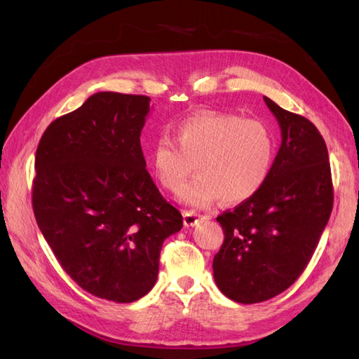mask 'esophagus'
<instances>
[{
  "label": "esophagus",
  "mask_w": 359,
  "mask_h": 359,
  "mask_svg": "<svg viewBox=\"0 0 359 359\" xmlns=\"http://www.w3.org/2000/svg\"><path fill=\"white\" fill-rule=\"evenodd\" d=\"M201 215H197L196 211H184V224L185 226H194L199 220Z\"/></svg>",
  "instance_id": "esophagus-1"
}]
</instances>
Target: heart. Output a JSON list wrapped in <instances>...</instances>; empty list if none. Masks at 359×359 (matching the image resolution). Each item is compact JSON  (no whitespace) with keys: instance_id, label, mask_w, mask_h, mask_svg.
<instances>
[{"instance_id":"b5f03b06","label":"heart","mask_w":359,"mask_h":359,"mask_svg":"<svg viewBox=\"0 0 359 359\" xmlns=\"http://www.w3.org/2000/svg\"><path fill=\"white\" fill-rule=\"evenodd\" d=\"M276 156L278 137L269 125L228 112L180 120L174 139L157 137L149 152L152 171L170 191H177L196 163L200 175L179 191V199L196 208L251 199L270 179Z\"/></svg>"}]
</instances>
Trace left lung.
<instances>
[{
	"label": "left lung",
	"mask_w": 359,
	"mask_h": 359,
	"mask_svg": "<svg viewBox=\"0 0 359 359\" xmlns=\"http://www.w3.org/2000/svg\"><path fill=\"white\" fill-rule=\"evenodd\" d=\"M278 118L282 143L261 191L224 211V243L212 259L215 280L226 297L262 302L294 284L329 222L333 185L329 152L316 126L264 97Z\"/></svg>",
	"instance_id": "8db88e82"
}]
</instances>
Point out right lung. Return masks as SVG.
Returning a JSON list of instances; mask_svg holds the SVG:
<instances>
[{
	"label": "right lung",
	"mask_w": 359,
	"mask_h": 359,
	"mask_svg": "<svg viewBox=\"0 0 359 359\" xmlns=\"http://www.w3.org/2000/svg\"><path fill=\"white\" fill-rule=\"evenodd\" d=\"M151 98L97 93L46 129L32 207L63 270L102 299L134 302L154 287L163 241L184 226L147 171L140 133Z\"/></svg>",
	"instance_id": "right-lung-1"
}]
</instances>
